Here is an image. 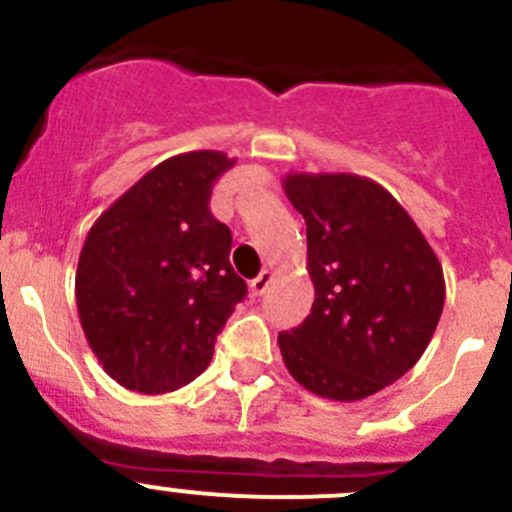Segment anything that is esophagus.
<instances>
[{"mask_svg": "<svg viewBox=\"0 0 512 512\" xmlns=\"http://www.w3.org/2000/svg\"><path fill=\"white\" fill-rule=\"evenodd\" d=\"M272 270H262L260 275L255 277V280L250 282V290H252V295H265V290L267 287H270V282H272Z\"/></svg>", "mask_w": 512, "mask_h": 512, "instance_id": "esophagus-1", "label": "esophagus"}]
</instances>
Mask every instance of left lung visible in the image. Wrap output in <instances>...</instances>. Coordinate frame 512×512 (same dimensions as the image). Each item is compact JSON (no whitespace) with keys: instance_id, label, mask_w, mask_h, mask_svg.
Segmentation results:
<instances>
[{"instance_id":"1","label":"left lung","mask_w":512,"mask_h":512,"mask_svg":"<svg viewBox=\"0 0 512 512\" xmlns=\"http://www.w3.org/2000/svg\"><path fill=\"white\" fill-rule=\"evenodd\" d=\"M287 200L305 217L315 302L277 335L302 388L337 403L380 393L423 357L445 305L433 247L388 190L350 172H292Z\"/></svg>"}]
</instances>
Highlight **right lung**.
Masks as SVG:
<instances>
[{
	"label": "right lung",
	"mask_w": 512,
	"mask_h": 512,
	"mask_svg": "<svg viewBox=\"0 0 512 512\" xmlns=\"http://www.w3.org/2000/svg\"><path fill=\"white\" fill-rule=\"evenodd\" d=\"M235 162L217 150L170 157L87 232L74 277L79 322L122 388L160 395L195 380L245 300L232 232L210 212L212 187Z\"/></svg>",
	"instance_id": "right-lung-1"
}]
</instances>
